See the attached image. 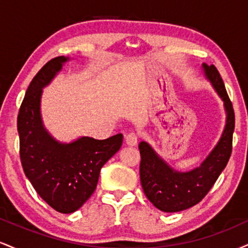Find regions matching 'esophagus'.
<instances>
[{
	"label": "esophagus",
	"mask_w": 248,
	"mask_h": 248,
	"mask_svg": "<svg viewBox=\"0 0 248 248\" xmlns=\"http://www.w3.org/2000/svg\"><path fill=\"white\" fill-rule=\"evenodd\" d=\"M138 141H139V136L136 135L135 133L127 134L126 138H124V142H126L127 146L129 147H135L136 144H138Z\"/></svg>",
	"instance_id": "obj_1"
}]
</instances>
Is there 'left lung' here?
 Returning a JSON list of instances; mask_svg holds the SVG:
<instances>
[{"label": "left lung", "mask_w": 248, "mask_h": 248, "mask_svg": "<svg viewBox=\"0 0 248 248\" xmlns=\"http://www.w3.org/2000/svg\"><path fill=\"white\" fill-rule=\"evenodd\" d=\"M202 69L205 78L211 82L219 98L223 100L226 113L223 134L205 160L189 171H178L169 166L146 141L139 144L142 189L150 203L163 212H179L198 204L225 169L232 153L234 130L232 102L215 65L209 66L203 62Z\"/></svg>", "instance_id": "left-lung-1"}]
</instances>
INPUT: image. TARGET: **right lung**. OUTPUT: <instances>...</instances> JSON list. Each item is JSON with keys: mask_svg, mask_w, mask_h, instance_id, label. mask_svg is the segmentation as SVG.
<instances>
[{"mask_svg": "<svg viewBox=\"0 0 248 248\" xmlns=\"http://www.w3.org/2000/svg\"><path fill=\"white\" fill-rule=\"evenodd\" d=\"M69 57L51 59L28 87L17 116L19 155L24 173L45 203L61 213H72L94 192L102 166L121 148L122 134L106 140L81 136L56 140L44 127L43 88L61 72Z\"/></svg>", "mask_w": 248, "mask_h": 248, "instance_id": "right-lung-1", "label": "right lung"}]
</instances>
